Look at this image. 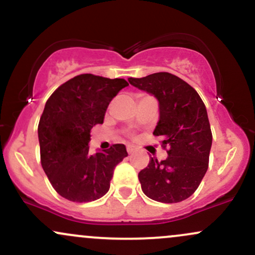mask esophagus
<instances>
[{
    "label": "esophagus",
    "mask_w": 255,
    "mask_h": 255,
    "mask_svg": "<svg viewBox=\"0 0 255 255\" xmlns=\"http://www.w3.org/2000/svg\"><path fill=\"white\" fill-rule=\"evenodd\" d=\"M134 151H135V147H134V146H130V145L127 146V152H128V153L131 154Z\"/></svg>",
    "instance_id": "34e87169"
}]
</instances>
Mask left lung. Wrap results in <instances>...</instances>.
<instances>
[{"label":"left lung","mask_w":255,"mask_h":255,"mask_svg":"<svg viewBox=\"0 0 255 255\" xmlns=\"http://www.w3.org/2000/svg\"><path fill=\"white\" fill-rule=\"evenodd\" d=\"M130 85L154 96L159 121L153 134L168 146V158H156L139 172L141 189L152 200L180 203L197 191L209 168L212 133L207 111L191 85L170 73L129 78Z\"/></svg>","instance_id":"left-lung-1"}]
</instances>
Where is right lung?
<instances>
[{"label":"right lung","mask_w":255,"mask_h":255,"mask_svg":"<svg viewBox=\"0 0 255 255\" xmlns=\"http://www.w3.org/2000/svg\"><path fill=\"white\" fill-rule=\"evenodd\" d=\"M125 79L81 74L61 85L46 101L38 125L43 170L61 197L77 203L102 198L115 166L128 156L124 144L90 153V131L103 124Z\"/></svg>","instance_id":"1"}]
</instances>
